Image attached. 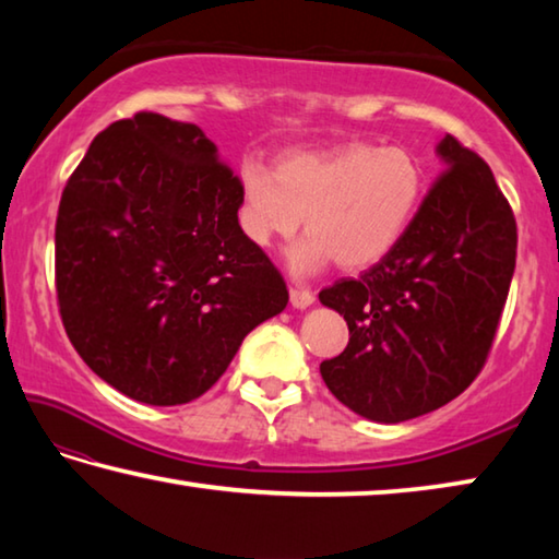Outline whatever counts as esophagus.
I'll use <instances>...</instances> for the list:
<instances>
[{"instance_id":"1","label":"esophagus","mask_w":559,"mask_h":559,"mask_svg":"<svg viewBox=\"0 0 559 559\" xmlns=\"http://www.w3.org/2000/svg\"><path fill=\"white\" fill-rule=\"evenodd\" d=\"M316 302V296L310 290H302V288H290V306L298 308V310H306Z\"/></svg>"}]
</instances>
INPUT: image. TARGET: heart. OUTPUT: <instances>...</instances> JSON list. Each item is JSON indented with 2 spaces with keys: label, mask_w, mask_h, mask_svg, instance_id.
Returning a JSON list of instances; mask_svg holds the SVG:
<instances>
[{
  "label": "heart",
  "mask_w": 559,
  "mask_h": 559,
  "mask_svg": "<svg viewBox=\"0 0 559 559\" xmlns=\"http://www.w3.org/2000/svg\"><path fill=\"white\" fill-rule=\"evenodd\" d=\"M427 189L409 147L345 143L286 153L273 169L241 167L239 229L257 249L290 239L306 216V236L288 251L296 276H313L335 259L340 269L380 263L412 224Z\"/></svg>",
  "instance_id": "obj_1"
}]
</instances>
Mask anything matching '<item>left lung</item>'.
<instances>
[{"label":"left lung","instance_id":"8db88e82","mask_svg":"<svg viewBox=\"0 0 559 559\" xmlns=\"http://www.w3.org/2000/svg\"><path fill=\"white\" fill-rule=\"evenodd\" d=\"M400 243L359 278L320 290L347 320L345 353L320 374L347 409L380 424L429 414L484 367L515 271L518 229L490 167L456 138Z\"/></svg>","mask_w":559,"mask_h":559}]
</instances>
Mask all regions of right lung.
<instances>
[{
	"instance_id": "add662e5",
	"label": "right lung",
	"mask_w": 559,
	"mask_h": 559,
	"mask_svg": "<svg viewBox=\"0 0 559 559\" xmlns=\"http://www.w3.org/2000/svg\"><path fill=\"white\" fill-rule=\"evenodd\" d=\"M239 177L194 122L157 112L93 140L56 219L66 335L130 400L175 406L226 372L243 337L288 302L239 229Z\"/></svg>"
}]
</instances>
